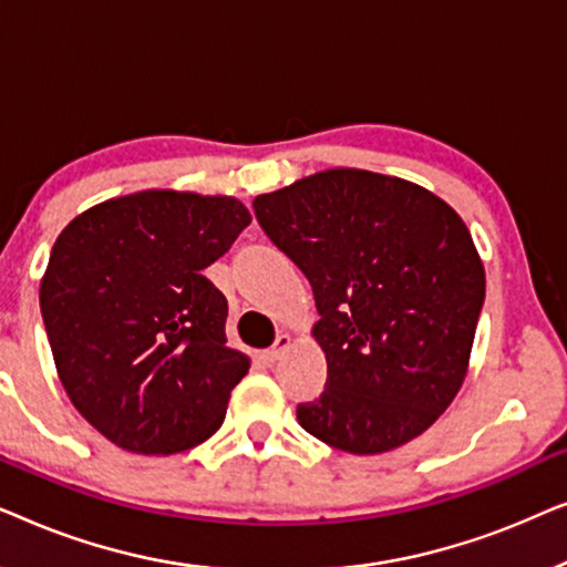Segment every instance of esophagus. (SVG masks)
<instances>
[{"instance_id": "obj_1", "label": "esophagus", "mask_w": 567, "mask_h": 567, "mask_svg": "<svg viewBox=\"0 0 567 567\" xmlns=\"http://www.w3.org/2000/svg\"><path fill=\"white\" fill-rule=\"evenodd\" d=\"M289 346H291V336H289V332H281V336H276V343L270 346L266 353H262V359H266L268 363H274V361L281 359L284 351H286V348H289Z\"/></svg>"}]
</instances>
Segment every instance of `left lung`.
Wrapping results in <instances>:
<instances>
[{"label": "left lung", "instance_id": "8db88e82", "mask_svg": "<svg viewBox=\"0 0 567 567\" xmlns=\"http://www.w3.org/2000/svg\"><path fill=\"white\" fill-rule=\"evenodd\" d=\"M312 286L328 382L297 421L324 444L382 454L421 436L467 374L485 270L467 227L421 185L324 169L252 200Z\"/></svg>", "mask_w": 567, "mask_h": 567}]
</instances>
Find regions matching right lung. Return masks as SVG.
Listing matches in <instances>:
<instances>
[{"label":"right lung","mask_w":567,"mask_h":567,"mask_svg":"<svg viewBox=\"0 0 567 567\" xmlns=\"http://www.w3.org/2000/svg\"><path fill=\"white\" fill-rule=\"evenodd\" d=\"M247 224L237 198L142 190L59 235L43 324L69 400L115 446L175 454L219 431L250 359L227 348V297L204 268Z\"/></svg>","instance_id":"obj_1"}]
</instances>
